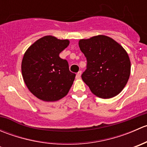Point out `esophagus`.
Segmentation results:
<instances>
[{"mask_svg": "<svg viewBox=\"0 0 147 147\" xmlns=\"http://www.w3.org/2000/svg\"><path fill=\"white\" fill-rule=\"evenodd\" d=\"M81 75H82V72L81 71H79V72L77 73V75H76V78L77 79H80L81 77Z\"/></svg>", "mask_w": 147, "mask_h": 147, "instance_id": "1", "label": "esophagus"}]
</instances>
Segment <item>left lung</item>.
I'll return each mask as SVG.
<instances>
[{
  "label": "left lung",
  "instance_id": "obj_1",
  "mask_svg": "<svg viewBox=\"0 0 147 147\" xmlns=\"http://www.w3.org/2000/svg\"><path fill=\"white\" fill-rule=\"evenodd\" d=\"M87 58L82 79L97 97L109 99L119 94L127 84L131 63L121 45L106 35H96L79 41Z\"/></svg>",
  "mask_w": 147,
  "mask_h": 147
}]
</instances>
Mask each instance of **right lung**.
<instances>
[{"label": "right lung", "mask_w": 147, "mask_h": 147, "mask_svg": "<svg viewBox=\"0 0 147 147\" xmlns=\"http://www.w3.org/2000/svg\"><path fill=\"white\" fill-rule=\"evenodd\" d=\"M69 44L46 35L32 44L25 53L21 64L23 80L33 95L45 102H55L67 94L75 74L59 54Z\"/></svg>", "instance_id": "1"}]
</instances>
